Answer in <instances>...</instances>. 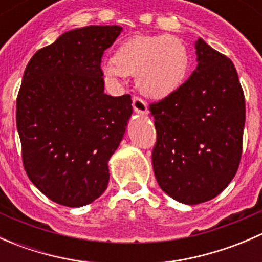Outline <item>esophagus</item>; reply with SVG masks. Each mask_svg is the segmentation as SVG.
<instances>
[{"label": "esophagus", "mask_w": 262, "mask_h": 262, "mask_svg": "<svg viewBox=\"0 0 262 262\" xmlns=\"http://www.w3.org/2000/svg\"><path fill=\"white\" fill-rule=\"evenodd\" d=\"M133 109H134V112L138 113V114H147V112H148L147 102L144 101L142 97L134 96L133 97Z\"/></svg>", "instance_id": "esophagus-1"}]
</instances>
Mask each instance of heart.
Masks as SVG:
<instances>
[{"mask_svg": "<svg viewBox=\"0 0 262 262\" xmlns=\"http://www.w3.org/2000/svg\"><path fill=\"white\" fill-rule=\"evenodd\" d=\"M189 55L181 39L172 35H138L120 44L114 59L104 62L102 70L112 78L137 76L143 94L162 99L184 81Z\"/></svg>", "mask_w": 262, "mask_h": 262, "instance_id": "heart-1", "label": "heart"}]
</instances>
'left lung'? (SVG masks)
<instances>
[{
  "instance_id": "left-lung-1",
  "label": "left lung",
  "mask_w": 262,
  "mask_h": 262,
  "mask_svg": "<svg viewBox=\"0 0 262 262\" xmlns=\"http://www.w3.org/2000/svg\"><path fill=\"white\" fill-rule=\"evenodd\" d=\"M198 67L172 94L149 105L157 141L153 171L161 189L184 204L221 194L238 170L245 94L233 63L203 39Z\"/></svg>"
}]
</instances>
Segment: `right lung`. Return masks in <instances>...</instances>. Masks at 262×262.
Here are the masks:
<instances>
[{"label":"right lung","mask_w":262,"mask_h":262,"mask_svg":"<svg viewBox=\"0 0 262 262\" xmlns=\"http://www.w3.org/2000/svg\"><path fill=\"white\" fill-rule=\"evenodd\" d=\"M120 26H86L39 49L24 72L16 99L23 165L54 203L90 204L109 182L107 161L133 113L130 95L104 92L101 58Z\"/></svg>","instance_id":"add662e5"}]
</instances>
